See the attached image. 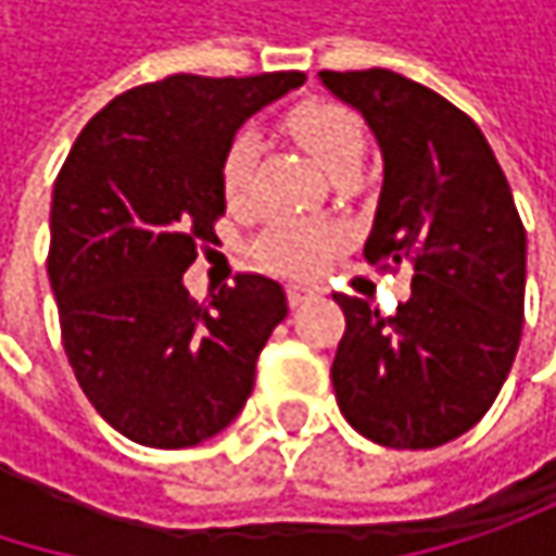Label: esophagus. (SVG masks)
Returning a JSON list of instances; mask_svg holds the SVG:
<instances>
[{"instance_id": "obj_1", "label": "esophagus", "mask_w": 556, "mask_h": 556, "mask_svg": "<svg viewBox=\"0 0 556 556\" xmlns=\"http://www.w3.org/2000/svg\"><path fill=\"white\" fill-rule=\"evenodd\" d=\"M308 295H315V289L312 286H299V282H292V286H286V302L295 308V305H302Z\"/></svg>"}]
</instances>
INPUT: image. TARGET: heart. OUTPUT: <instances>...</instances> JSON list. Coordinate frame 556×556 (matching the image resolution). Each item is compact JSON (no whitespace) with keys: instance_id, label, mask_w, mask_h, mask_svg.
Here are the masks:
<instances>
[{"instance_id":"heart-1","label":"heart","mask_w":556,"mask_h":556,"mask_svg":"<svg viewBox=\"0 0 556 556\" xmlns=\"http://www.w3.org/2000/svg\"><path fill=\"white\" fill-rule=\"evenodd\" d=\"M286 131L295 138L299 148H305L331 176L357 169L364 148H367V128L364 118L331 99H305L286 115ZM257 169V141L251 135H235L222 154V192L231 208H244L251 202ZM341 244V231L334 225L321 222H295L279 218L270 222L251 244V254L261 267L282 274V277H308L315 274L328 254Z\"/></svg>"}]
</instances>
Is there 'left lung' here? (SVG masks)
Returning <instances> with one entry per match:
<instances>
[{
    "mask_svg": "<svg viewBox=\"0 0 556 556\" xmlns=\"http://www.w3.org/2000/svg\"><path fill=\"white\" fill-rule=\"evenodd\" d=\"M321 83L367 118L387 164L364 257L415 270L392 315L334 295V399L383 447H441L490 412L518 354L525 225L490 141L454 102L380 66L321 70Z\"/></svg>",
    "mask_w": 556,
    "mask_h": 556,
    "instance_id": "left-lung-1",
    "label": "left lung"
}]
</instances>
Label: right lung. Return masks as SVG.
Instances as JSON below:
<instances>
[{
    "label": "right lung",
    "instance_id": "1",
    "mask_svg": "<svg viewBox=\"0 0 556 556\" xmlns=\"http://www.w3.org/2000/svg\"><path fill=\"white\" fill-rule=\"evenodd\" d=\"M176 73L99 109L56 173L48 277L60 338L92 408L144 447H192L244 408L286 318L279 282L238 274L195 302L182 274L218 241L222 154L241 122L302 86Z\"/></svg>",
    "mask_w": 556,
    "mask_h": 556
}]
</instances>
